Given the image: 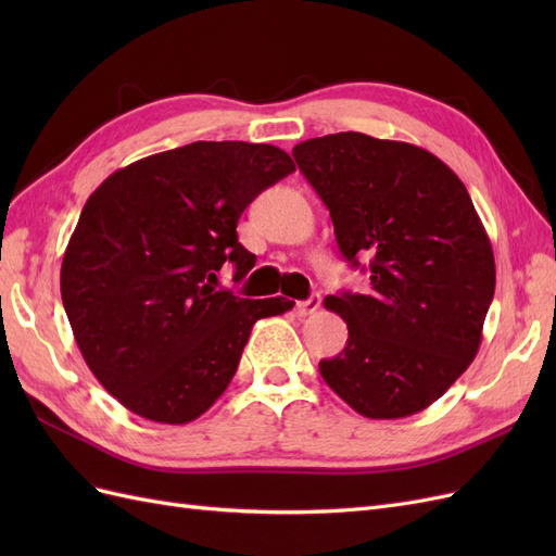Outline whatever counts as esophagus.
I'll list each match as a JSON object with an SVG mask.
<instances>
[{
	"instance_id": "34e87169",
	"label": "esophagus",
	"mask_w": 556,
	"mask_h": 556,
	"mask_svg": "<svg viewBox=\"0 0 556 556\" xmlns=\"http://www.w3.org/2000/svg\"><path fill=\"white\" fill-rule=\"evenodd\" d=\"M319 304H323V296H319V294H311L306 301H296L294 313H296L299 317L313 315V313L319 308Z\"/></svg>"
}]
</instances>
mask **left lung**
Returning a JSON list of instances; mask_svg holds the SVG:
<instances>
[{"instance_id":"8db88e82","label":"left lung","mask_w":556,"mask_h":556,"mask_svg":"<svg viewBox=\"0 0 556 556\" xmlns=\"http://www.w3.org/2000/svg\"><path fill=\"white\" fill-rule=\"evenodd\" d=\"M341 255L371 257V290L327 296L348 343L319 374L352 410L399 419L441 399L476 359L494 299L490 237L459 176L429 150L339 131L294 146Z\"/></svg>"}]
</instances>
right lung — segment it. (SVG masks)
I'll list each match as a JSON object with an SVG mask.
<instances>
[{
	"label": "right lung",
	"mask_w": 556,
	"mask_h": 556,
	"mask_svg": "<svg viewBox=\"0 0 556 556\" xmlns=\"http://www.w3.org/2000/svg\"><path fill=\"white\" fill-rule=\"evenodd\" d=\"M294 172L268 143L197 141L134 162L90 194L64 250L60 290L80 355L123 406L188 425L223 396L252 325L292 311L285 296L217 288L231 262L255 255L237 237L241 213Z\"/></svg>",
	"instance_id": "right-lung-1"
}]
</instances>
